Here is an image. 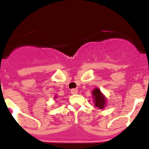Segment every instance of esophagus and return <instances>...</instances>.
<instances>
[{"mask_svg":"<svg viewBox=\"0 0 149 149\" xmlns=\"http://www.w3.org/2000/svg\"><path fill=\"white\" fill-rule=\"evenodd\" d=\"M71 93L72 94H76L78 93V90L76 88H73V89H71Z\"/></svg>","mask_w":149,"mask_h":149,"instance_id":"obj_1","label":"esophagus"}]
</instances>
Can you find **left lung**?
Listing matches in <instances>:
<instances>
[{
  "label": "left lung",
  "mask_w": 149,
  "mask_h": 149,
  "mask_svg": "<svg viewBox=\"0 0 149 149\" xmlns=\"http://www.w3.org/2000/svg\"><path fill=\"white\" fill-rule=\"evenodd\" d=\"M93 98L95 107L100 109H104L106 104V98L98 88H96L92 91Z\"/></svg>",
  "instance_id": "1"
}]
</instances>
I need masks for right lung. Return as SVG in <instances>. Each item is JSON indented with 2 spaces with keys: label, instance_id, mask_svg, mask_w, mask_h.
Wrapping results in <instances>:
<instances>
[{
  "label": "right lung",
  "instance_id": "obj_1",
  "mask_svg": "<svg viewBox=\"0 0 149 149\" xmlns=\"http://www.w3.org/2000/svg\"><path fill=\"white\" fill-rule=\"evenodd\" d=\"M55 97H56V96H55Z\"/></svg>",
  "mask_w": 149,
  "mask_h": 149
}]
</instances>
